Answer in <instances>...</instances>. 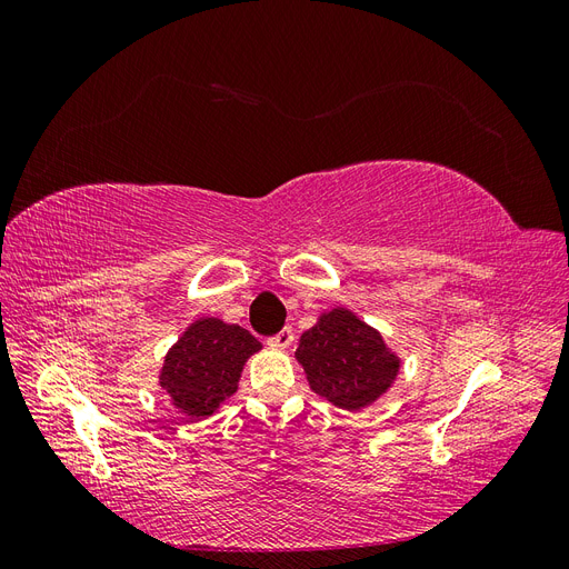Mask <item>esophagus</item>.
Returning a JSON list of instances; mask_svg holds the SVG:
<instances>
[{
	"mask_svg": "<svg viewBox=\"0 0 569 569\" xmlns=\"http://www.w3.org/2000/svg\"><path fill=\"white\" fill-rule=\"evenodd\" d=\"M291 339H295V330H291V327H282L278 335L268 339V343H270V347H274V349H287L289 343H291Z\"/></svg>",
	"mask_w": 569,
	"mask_h": 569,
	"instance_id": "esophagus-1",
	"label": "esophagus"
}]
</instances>
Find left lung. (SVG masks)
Listing matches in <instances>:
<instances>
[{"mask_svg": "<svg viewBox=\"0 0 569 569\" xmlns=\"http://www.w3.org/2000/svg\"><path fill=\"white\" fill-rule=\"evenodd\" d=\"M297 360L311 389L347 410H360L380 399L401 368L382 335L347 308L322 313L301 335Z\"/></svg>", "mask_w": 569, "mask_h": 569, "instance_id": "8db88e82", "label": "left lung"}]
</instances>
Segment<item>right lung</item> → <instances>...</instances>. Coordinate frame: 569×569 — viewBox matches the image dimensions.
Segmentation results:
<instances>
[{
	"instance_id": "right-lung-1",
	"label": "right lung",
	"mask_w": 569,
	"mask_h": 569,
	"mask_svg": "<svg viewBox=\"0 0 569 569\" xmlns=\"http://www.w3.org/2000/svg\"><path fill=\"white\" fill-rule=\"evenodd\" d=\"M261 349L249 330L218 318H201L168 351L161 387L187 418H209L237 391L247 358Z\"/></svg>"
}]
</instances>
